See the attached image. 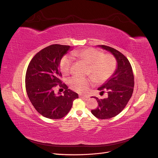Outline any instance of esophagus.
<instances>
[{
  "label": "esophagus",
  "mask_w": 158,
  "mask_h": 158,
  "mask_svg": "<svg viewBox=\"0 0 158 158\" xmlns=\"http://www.w3.org/2000/svg\"><path fill=\"white\" fill-rule=\"evenodd\" d=\"M80 98L82 99H88V96L87 95H80Z\"/></svg>",
  "instance_id": "34e87169"
}]
</instances>
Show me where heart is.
Instances as JSON below:
<instances>
[{"mask_svg":"<svg viewBox=\"0 0 158 158\" xmlns=\"http://www.w3.org/2000/svg\"><path fill=\"white\" fill-rule=\"evenodd\" d=\"M73 55L78 59L89 64L88 74L91 75L98 83H103L107 80L116 69L117 62L114 57L109 53H103L102 51L93 47L75 51ZM73 60L65 55L61 59L59 67L62 74L69 75L70 73ZM89 78H71L69 84L70 87L78 93H85L94 83V79Z\"/></svg>","mask_w":158,"mask_h":158,"instance_id":"1","label":"heart"}]
</instances>
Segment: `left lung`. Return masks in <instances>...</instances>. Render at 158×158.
Wrapping results in <instances>:
<instances>
[{"label":"left lung","instance_id":"left-lung-1","mask_svg":"<svg viewBox=\"0 0 158 158\" xmlns=\"http://www.w3.org/2000/svg\"><path fill=\"white\" fill-rule=\"evenodd\" d=\"M98 46L112 53L117 66L111 77L98 88L101 95L104 92L107 94V98L99 99L94 97L98 107L91 112L98 118H111L120 113L131 99L135 85L134 75L131 63L121 52L109 46Z\"/></svg>","mask_w":158,"mask_h":158}]
</instances>
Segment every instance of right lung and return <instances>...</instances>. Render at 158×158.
Segmentation results:
<instances>
[{
	"label": "right lung",
	"mask_w": 158,
	"mask_h": 158,
	"mask_svg": "<svg viewBox=\"0 0 158 158\" xmlns=\"http://www.w3.org/2000/svg\"><path fill=\"white\" fill-rule=\"evenodd\" d=\"M70 46L51 45L43 49L33 57L26 74V89L27 96L37 111L51 119L63 118L73 106L78 95L62 84L59 63ZM57 85L65 90L63 95L54 94Z\"/></svg>",
	"instance_id": "obj_1"
}]
</instances>
